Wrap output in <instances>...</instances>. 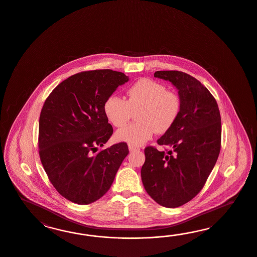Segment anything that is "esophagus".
<instances>
[{"mask_svg": "<svg viewBox=\"0 0 257 257\" xmlns=\"http://www.w3.org/2000/svg\"><path fill=\"white\" fill-rule=\"evenodd\" d=\"M128 148L130 152H136V151H140V147L136 146V145H132V144H129L128 145Z\"/></svg>", "mask_w": 257, "mask_h": 257, "instance_id": "esophagus-1", "label": "esophagus"}]
</instances>
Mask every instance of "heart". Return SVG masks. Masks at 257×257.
Instances as JSON below:
<instances>
[{
    "label": "heart",
    "instance_id": "1",
    "mask_svg": "<svg viewBox=\"0 0 257 257\" xmlns=\"http://www.w3.org/2000/svg\"><path fill=\"white\" fill-rule=\"evenodd\" d=\"M182 102L178 94L163 84L142 78L126 89V98L110 95L103 103L109 122L116 127L126 124L136 113L137 122L117 130L116 139L132 145H141L156 132L170 131L177 121Z\"/></svg>",
    "mask_w": 257,
    "mask_h": 257
}]
</instances>
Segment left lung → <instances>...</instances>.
<instances>
[{
	"label": "left lung",
	"instance_id": "1",
	"mask_svg": "<svg viewBox=\"0 0 257 257\" xmlns=\"http://www.w3.org/2000/svg\"><path fill=\"white\" fill-rule=\"evenodd\" d=\"M155 77L176 86L182 108L175 124L157 140L165 152L153 146L144 150L141 179L152 199L174 208L191 201L205 185L220 152L221 118L216 99L196 78L178 70H158Z\"/></svg>",
	"mask_w": 257,
	"mask_h": 257
}]
</instances>
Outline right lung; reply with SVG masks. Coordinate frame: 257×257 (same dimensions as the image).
<instances>
[{"instance_id": "obj_1", "label": "right lung", "mask_w": 257, "mask_h": 257, "mask_svg": "<svg viewBox=\"0 0 257 257\" xmlns=\"http://www.w3.org/2000/svg\"><path fill=\"white\" fill-rule=\"evenodd\" d=\"M128 80L115 70L82 71L64 80L43 104L40 161L57 192L70 202L88 204L99 200L129 154L125 142L98 151L113 134L103 103Z\"/></svg>"}]
</instances>
